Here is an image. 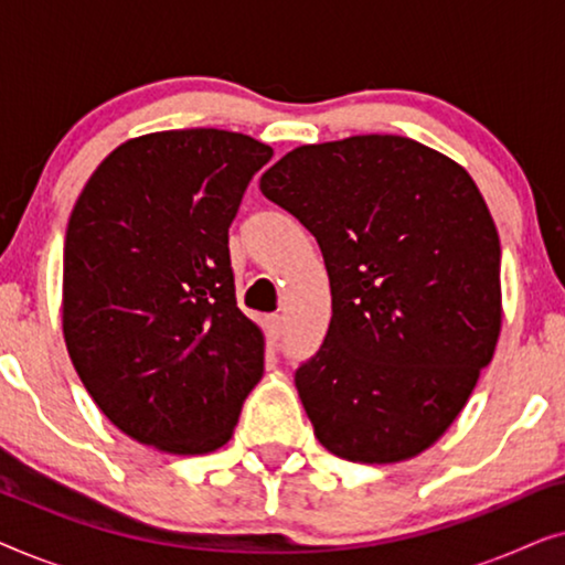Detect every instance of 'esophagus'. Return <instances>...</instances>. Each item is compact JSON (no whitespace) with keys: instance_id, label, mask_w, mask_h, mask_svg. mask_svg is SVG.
Instances as JSON below:
<instances>
[{"instance_id":"esophagus-1","label":"esophagus","mask_w":565,"mask_h":565,"mask_svg":"<svg viewBox=\"0 0 565 565\" xmlns=\"http://www.w3.org/2000/svg\"><path fill=\"white\" fill-rule=\"evenodd\" d=\"M265 329H267V339L275 344L277 339L282 337V316H267Z\"/></svg>"}]
</instances>
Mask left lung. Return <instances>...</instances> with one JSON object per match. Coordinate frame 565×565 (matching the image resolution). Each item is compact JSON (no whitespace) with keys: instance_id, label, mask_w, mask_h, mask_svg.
<instances>
[{"instance_id":"obj_1","label":"left lung","mask_w":565,"mask_h":565,"mask_svg":"<svg viewBox=\"0 0 565 565\" xmlns=\"http://www.w3.org/2000/svg\"><path fill=\"white\" fill-rule=\"evenodd\" d=\"M259 190L321 246L331 321L296 388L313 435L367 466L429 450L501 334V246L473 177L404 136L298 146Z\"/></svg>"}]
</instances>
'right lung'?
Wrapping results in <instances>:
<instances>
[{
  "label": "right lung",
  "instance_id": "1",
  "mask_svg": "<svg viewBox=\"0 0 565 565\" xmlns=\"http://www.w3.org/2000/svg\"><path fill=\"white\" fill-rule=\"evenodd\" d=\"M269 159L244 134L159 130L107 153L74 203L68 358L99 412L159 452L226 445L265 373V334L236 306L228 226Z\"/></svg>",
  "mask_w": 565,
  "mask_h": 565
}]
</instances>
